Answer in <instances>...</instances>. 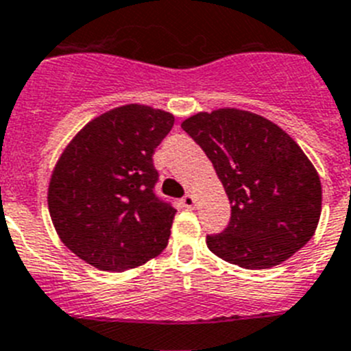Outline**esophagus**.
Returning a JSON list of instances; mask_svg holds the SVG:
<instances>
[{"mask_svg": "<svg viewBox=\"0 0 351 351\" xmlns=\"http://www.w3.org/2000/svg\"><path fill=\"white\" fill-rule=\"evenodd\" d=\"M194 203H196V201H194L193 194H185V196L180 199V205L184 206V208H193Z\"/></svg>", "mask_w": 351, "mask_h": 351, "instance_id": "esophagus-1", "label": "esophagus"}]
</instances>
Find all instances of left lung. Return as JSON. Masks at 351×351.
Listing matches in <instances>:
<instances>
[{
	"mask_svg": "<svg viewBox=\"0 0 351 351\" xmlns=\"http://www.w3.org/2000/svg\"><path fill=\"white\" fill-rule=\"evenodd\" d=\"M182 129L212 160L231 203V219L206 245L228 263L270 268L302 249L318 226L322 184L288 134L240 109L197 112Z\"/></svg>",
	"mask_w": 351,
	"mask_h": 351,
	"instance_id": "left-lung-1",
	"label": "left lung"
}]
</instances>
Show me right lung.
<instances>
[{
  "mask_svg": "<svg viewBox=\"0 0 351 351\" xmlns=\"http://www.w3.org/2000/svg\"><path fill=\"white\" fill-rule=\"evenodd\" d=\"M173 114L130 104L91 120L66 146L49 184L62 242L100 270L123 272L166 249L175 206L155 194L154 154Z\"/></svg>",
  "mask_w": 351,
  "mask_h": 351,
  "instance_id": "1",
  "label": "right lung"
}]
</instances>
